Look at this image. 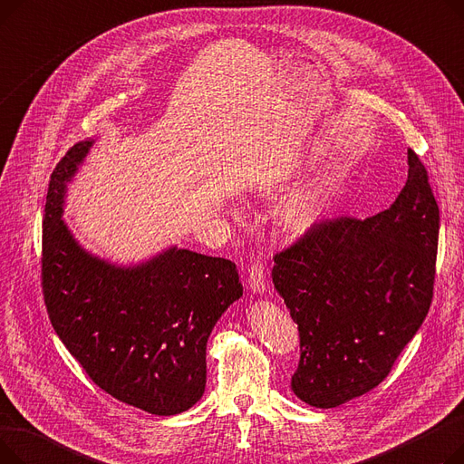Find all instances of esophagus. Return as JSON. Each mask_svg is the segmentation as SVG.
<instances>
[{"instance_id":"34e87169","label":"esophagus","mask_w":464,"mask_h":464,"mask_svg":"<svg viewBox=\"0 0 464 464\" xmlns=\"http://www.w3.org/2000/svg\"><path fill=\"white\" fill-rule=\"evenodd\" d=\"M248 287L254 291V294H259V295L265 291V269H263L261 263H254L250 266Z\"/></svg>"}]
</instances>
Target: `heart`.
<instances>
[{
	"label": "heart",
	"instance_id": "b5f03b06",
	"mask_svg": "<svg viewBox=\"0 0 464 464\" xmlns=\"http://www.w3.org/2000/svg\"><path fill=\"white\" fill-rule=\"evenodd\" d=\"M282 180L271 184V189L278 191ZM331 193V179H318L308 184L301 191H297L280 207L278 219L285 233L291 235H304L322 222L325 214L327 199Z\"/></svg>",
	"mask_w": 464,
	"mask_h": 464
}]
</instances>
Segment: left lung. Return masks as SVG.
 Masks as SVG:
<instances>
[{"label": "left lung", "mask_w": 464, "mask_h": 464, "mask_svg": "<svg viewBox=\"0 0 464 464\" xmlns=\"http://www.w3.org/2000/svg\"><path fill=\"white\" fill-rule=\"evenodd\" d=\"M438 227L427 169L408 150L387 210L320 222L275 256V289L299 325L291 389L303 402L336 408L385 380L429 312Z\"/></svg>", "instance_id": "obj_1"}]
</instances>
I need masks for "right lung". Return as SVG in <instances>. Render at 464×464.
<instances>
[{"label":"right lung","mask_w":464,"mask_h":464,"mask_svg":"<svg viewBox=\"0 0 464 464\" xmlns=\"http://www.w3.org/2000/svg\"><path fill=\"white\" fill-rule=\"evenodd\" d=\"M93 142L72 146L48 184L41 259L48 318L103 392L175 416L205 393L208 336L242 297L237 265L177 246L133 265L84 250L62 216L67 184Z\"/></svg>","instance_id":"add662e5"}]
</instances>
